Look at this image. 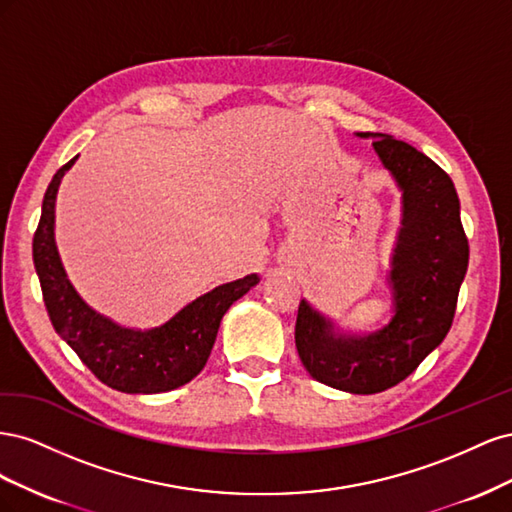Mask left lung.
<instances>
[{"mask_svg":"<svg viewBox=\"0 0 512 512\" xmlns=\"http://www.w3.org/2000/svg\"><path fill=\"white\" fill-rule=\"evenodd\" d=\"M356 136L374 141L371 147L401 192V226L386 275L391 320L374 333L356 335L303 299L294 342L314 380L374 395L408 378L442 344L453 324L470 247L455 185L436 162L391 134Z\"/></svg>","mask_w":512,"mask_h":512,"instance_id":"1","label":"left lung"}]
</instances>
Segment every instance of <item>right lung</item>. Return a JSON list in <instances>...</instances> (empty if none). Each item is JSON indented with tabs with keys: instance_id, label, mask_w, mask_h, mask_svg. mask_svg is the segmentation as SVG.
<instances>
[{
	"instance_id": "add662e5",
	"label": "right lung",
	"mask_w": 512,
	"mask_h": 512,
	"mask_svg": "<svg viewBox=\"0 0 512 512\" xmlns=\"http://www.w3.org/2000/svg\"><path fill=\"white\" fill-rule=\"evenodd\" d=\"M79 156L61 166L46 188L34 235V267L46 312L57 335L81 356L96 378L121 393L153 395L179 389L200 374L228 307L250 292L260 277L215 286L181 307L160 327L128 329L98 314L76 292L55 243V200L64 175Z\"/></svg>"
}]
</instances>
